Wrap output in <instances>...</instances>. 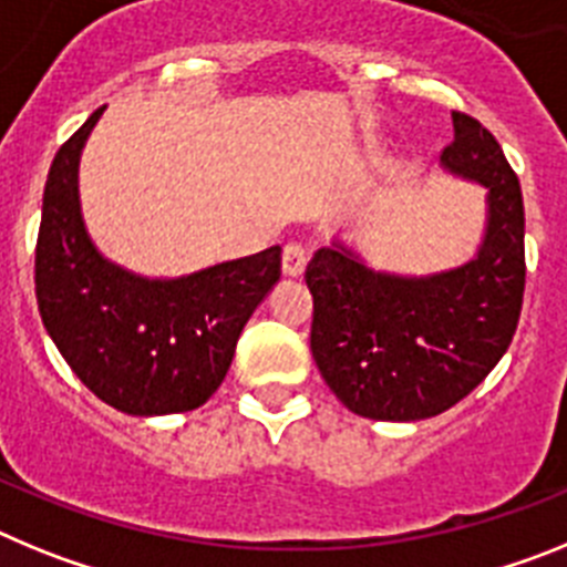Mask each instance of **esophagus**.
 Returning a JSON list of instances; mask_svg holds the SVG:
<instances>
[{
  "label": "esophagus",
  "mask_w": 567,
  "mask_h": 567,
  "mask_svg": "<svg viewBox=\"0 0 567 567\" xmlns=\"http://www.w3.org/2000/svg\"><path fill=\"white\" fill-rule=\"evenodd\" d=\"M307 260H309V252H307V247L300 244V240H289L287 247H284V272L287 275L303 272Z\"/></svg>",
  "instance_id": "34e87169"
}]
</instances>
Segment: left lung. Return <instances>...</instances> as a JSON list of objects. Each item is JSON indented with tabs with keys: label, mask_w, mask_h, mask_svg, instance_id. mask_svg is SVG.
I'll return each instance as SVG.
<instances>
[{
	"label": "left lung",
	"mask_w": 567,
	"mask_h": 567,
	"mask_svg": "<svg viewBox=\"0 0 567 567\" xmlns=\"http://www.w3.org/2000/svg\"><path fill=\"white\" fill-rule=\"evenodd\" d=\"M445 169L488 187L480 255L432 278L365 269L343 249L307 264L309 346L334 398L360 417L425 420L474 392L517 332L525 292V209L497 138L454 110Z\"/></svg>",
	"instance_id": "obj_1"
}]
</instances>
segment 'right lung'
<instances>
[{"instance_id":"add662e5","label":"right lung","mask_w":567,"mask_h":567,"mask_svg":"<svg viewBox=\"0 0 567 567\" xmlns=\"http://www.w3.org/2000/svg\"><path fill=\"white\" fill-rule=\"evenodd\" d=\"M104 107L59 147L37 238V303L76 378L135 417L193 412L227 378L235 343L280 278V247L178 280L135 278L96 252L79 215V153Z\"/></svg>"}]
</instances>
